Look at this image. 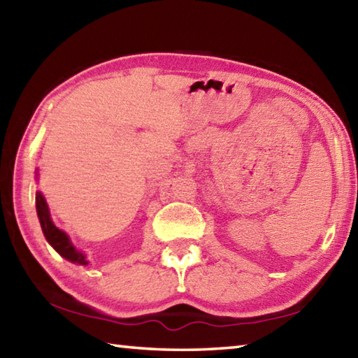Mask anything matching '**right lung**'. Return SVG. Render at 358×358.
<instances>
[{
  "mask_svg": "<svg viewBox=\"0 0 358 358\" xmlns=\"http://www.w3.org/2000/svg\"><path fill=\"white\" fill-rule=\"evenodd\" d=\"M36 212H38V218H40L44 237L50 243L52 248L55 249L59 255H63L64 258L71 260L72 263L87 264L86 255L75 249L72 246V243L69 241V237H67L63 231H59L58 227L52 223L48 204H45L44 196L40 192H36Z\"/></svg>",
  "mask_w": 358,
  "mask_h": 358,
  "instance_id": "right-lung-1",
  "label": "right lung"
}]
</instances>
